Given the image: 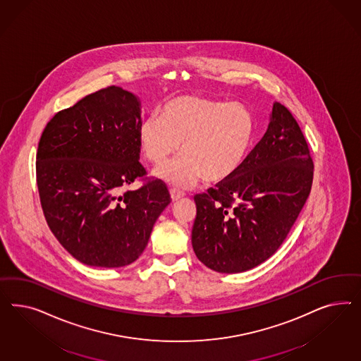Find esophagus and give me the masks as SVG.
Returning <instances> with one entry per match:
<instances>
[{"instance_id":"esophagus-1","label":"esophagus","mask_w":361,"mask_h":361,"mask_svg":"<svg viewBox=\"0 0 361 361\" xmlns=\"http://www.w3.org/2000/svg\"><path fill=\"white\" fill-rule=\"evenodd\" d=\"M184 196H185V193L183 190H178L176 188L171 189V197H172L173 201H177V200H180V198H183Z\"/></svg>"}]
</instances>
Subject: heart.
<instances>
[{
    "mask_svg": "<svg viewBox=\"0 0 361 361\" xmlns=\"http://www.w3.org/2000/svg\"><path fill=\"white\" fill-rule=\"evenodd\" d=\"M252 137L254 121L243 106L192 95L168 100L161 118L151 115L139 127L142 152L154 164L165 163L181 142L184 153L156 171L177 188L202 176L208 183L229 180L245 163Z\"/></svg>",
    "mask_w": 361,
    "mask_h": 361,
    "instance_id": "obj_1",
    "label": "heart"
}]
</instances>
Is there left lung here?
<instances>
[{
	"label": "left lung",
	"instance_id": "left-lung-1",
	"mask_svg": "<svg viewBox=\"0 0 361 361\" xmlns=\"http://www.w3.org/2000/svg\"><path fill=\"white\" fill-rule=\"evenodd\" d=\"M314 161L293 114L275 103L261 142L229 180L195 196L192 245L217 273H242L283 243L310 196Z\"/></svg>",
	"mask_w": 361,
	"mask_h": 361
}]
</instances>
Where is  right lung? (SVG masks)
Here are the masks:
<instances>
[{"label":"right lung","mask_w":361,"mask_h":361,"mask_svg":"<svg viewBox=\"0 0 361 361\" xmlns=\"http://www.w3.org/2000/svg\"><path fill=\"white\" fill-rule=\"evenodd\" d=\"M140 102L116 86L56 112L37 151V185L44 219L79 262L121 267L144 252L171 200L164 181L145 177L139 161ZM145 183L137 191L126 186Z\"/></svg>","instance_id":"obj_1"}]
</instances>
